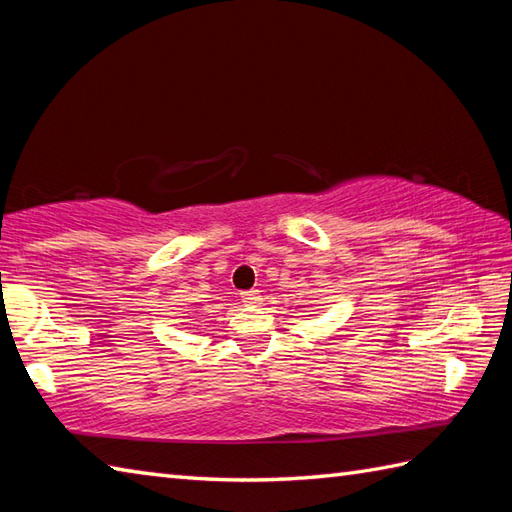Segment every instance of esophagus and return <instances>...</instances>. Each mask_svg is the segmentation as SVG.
Listing matches in <instances>:
<instances>
[{"instance_id":"1","label":"esophagus","mask_w":512,"mask_h":512,"mask_svg":"<svg viewBox=\"0 0 512 512\" xmlns=\"http://www.w3.org/2000/svg\"><path fill=\"white\" fill-rule=\"evenodd\" d=\"M242 303H246V306H255V303H262V292H259V290L242 292Z\"/></svg>"}]
</instances>
